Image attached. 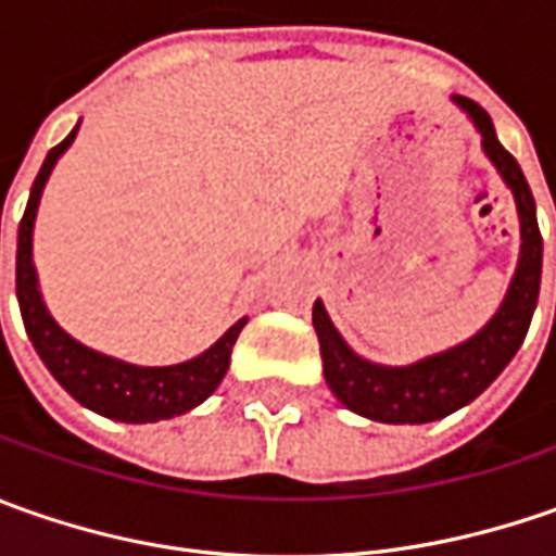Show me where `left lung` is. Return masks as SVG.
<instances>
[{
	"instance_id": "8db88e82",
	"label": "left lung",
	"mask_w": 556,
	"mask_h": 556,
	"mask_svg": "<svg viewBox=\"0 0 556 556\" xmlns=\"http://www.w3.org/2000/svg\"><path fill=\"white\" fill-rule=\"evenodd\" d=\"M473 129L480 132L482 154L498 169L502 182L510 188L520 219V260L507 285L502 306L473 337L442 353L424 355L412 365H380L358 355L333 328L331 315L321 300L312 306V328L318 333L321 365L331 393L355 415L380 424H430L448 417L477 395L510 365L523 346L532 312L542 285V235L535 219V201L526 185L520 163L514 161L495 136L492 117L477 101L452 96Z\"/></svg>"
}]
</instances>
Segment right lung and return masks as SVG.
<instances>
[{
    "instance_id": "obj_1",
    "label": "right lung",
    "mask_w": 556,
    "mask_h": 556,
    "mask_svg": "<svg viewBox=\"0 0 556 556\" xmlns=\"http://www.w3.org/2000/svg\"><path fill=\"white\" fill-rule=\"evenodd\" d=\"M79 123L74 132L49 151L42 163L36 182H33L30 201L24 210V219L17 228V303L24 315V328L30 337L33 350L46 362L52 377L74 395L79 405L89 412L123 424H157L179 417L191 408H198L206 395L223 383L228 362H231V346L238 333L244 331L247 318H238L228 331L201 355L179 362V365H132L114 355H104L79 343L76 337L64 331L52 318V312L42 300L39 290V275L33 266V225H36V210L42 201L46 182L52 176L54 163L61 154L74 144Z\"/></svg>"
}]
</instances>
